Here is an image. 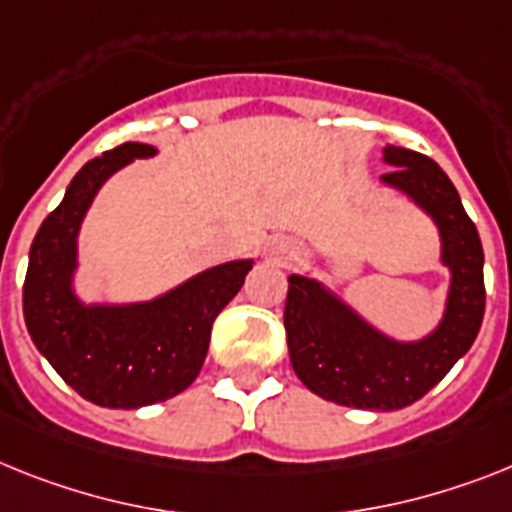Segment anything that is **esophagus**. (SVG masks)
I'll use <instances>...</instances> for the list:
<instances>
[{"label":"esophagus","mask_w":512,"mask_h":512,"mask_svg":"<svg viewBox=\"0 0 512 512\" xmlns=\"http://www.w3.org/2000/svg\"><path fill=\"white\" fill-rule=\"evenodd\" d=\"M291 249L286 247V244H281V247H276V255H289Z\"/></svg>","instance_id":"esophagus-1"}]
</instances>
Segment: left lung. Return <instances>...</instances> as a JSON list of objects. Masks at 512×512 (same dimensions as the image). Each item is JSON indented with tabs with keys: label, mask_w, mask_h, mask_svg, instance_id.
<instances>
[{
	"label": "left lung",
	"mask_w": 512,
	"mask_h": 512,
	"mask_svg": "<svg viewBox=\"0 0 512 512\" xmlns=\"http://www.w3.org/2000/svg\"><path fill=\"white\" fill-rule=\"evenodd\" d=\"M390 166L380 182L435 223L448 294L437 325L422 338H395L377 328L328 283L289 276L283 309L291 367L325 401L367 411L411 406L471 349L484 317V249L458 190L432 158L382 145Z\"/></svg>",
	"instance_id": "8db88e82"
}]
</instances>
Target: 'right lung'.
<instances>
[{
  "label": "right lung",
  "instance_id": "obj_1",
  "mask_svg": "<svg viewBox=\"0 0 512 512\" xmlns=\"http://www.w3.org/2000/svg\"><path fill=\"white\" fill-rule=\"evenodd\" d=\"M156 153L153 145L124 143L85 163L30 244L23 286L30 338L72 390L103 409H143L190 388L213 320L255 265L252 257L213 265L143 302H85L77 294L90 205L117 171Z\"/></svg>",
  "mask_w": 512,
  "mask_h": 512
}]
</instances>
